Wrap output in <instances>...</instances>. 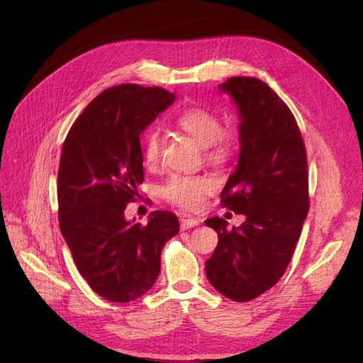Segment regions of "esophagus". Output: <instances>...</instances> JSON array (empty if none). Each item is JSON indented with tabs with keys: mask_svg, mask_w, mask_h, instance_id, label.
<instances>
[{
	"mask_svg": "<svg viewBox=\"0 0 363 363\" xmlns=\"http://www.w3.org/2000/svg\"><path fill=\"white\" fill-rule=\"evenodd\" d=\"M200 222H201V220L197 219V218H182V219H181V230H182V231L189 230V228L200 225Z\"/></svg>",
	"mask_w": 363,
	"mask_h": 363,
	"instance_id": "esophagus-1",
	"label": "esophagus"
}]
</instances>
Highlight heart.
<instances>
[{
  "label": "heart",
  "mask_w": 363,
  "mask_h": 363,
  "mask_svg": "<svg viewBox=\"0 0 363 363\" xmlns=\"http://www.w3.org/2000/svg\"><path fill=\"white\" fill-rule=\"evenodd\" d=\"M175 125L204 148L208 163L222 166L230 162L238 148V133L233 128H222L219 114L206 107H186L175 116ZM144 160L156 166L160 159V133L150 129L143 143ZM212 181L206 177L172 175L162 185V197L172 204L197 211L203 197L212 189Z\"/></svg>",
  "instance_id": "obj_1"
}]
</instances>
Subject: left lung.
<instances>
[{"mask_svg":"<svg viewBox=\"0 0 363 363\" xmlns=\"http://www.w3.org/2000/svg\"><path fill=\"white\" fill-rule=\"evenodd\" d=\"M238 106V166L220 193L222 207L245 215L228 230L226 220H206L218 233L206 277L234 301H250L284 275L309 212L308 156L294 114L268 85L235 76L219 85Z\"/></svg>","mask_w":363,"mask_h":363,"instance_id":"left-lung-1","label":"left lung"}]
</instances>
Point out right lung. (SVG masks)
I'll return each instance as SVG.
<instances>
[{
  "mask_svg": "<svg viewBox=\"0 0 363 363\" xmlns=\"http://www.w3.org/2000/svg\"><path fill=\"white\" fill-rule=\"evenodd\" d=\"M174 100L160 86L107 88L74 121L62 148L60 231L89 287L114 303L152 287L163 245L179 233L177 215L166 211L151 212L147 225L125 219L144 181L141 132Z\"/></svg>",
  "mask_w": 363,
  "mask_h": 363,
  "instance_id": "1",
  "label": "right lung"
}]
</instances>
